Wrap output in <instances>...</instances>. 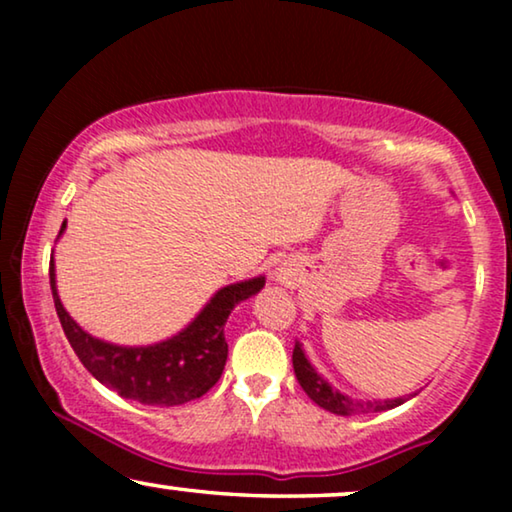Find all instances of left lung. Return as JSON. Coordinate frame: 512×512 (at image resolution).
Listing matches in <instances>:
<instances>
[{"mask_svg": "<svg viewBox=\"0 0 512 512\" xmlns=\"http://www.w3.org/2000/svg\"><path fill=\"white\" fill-rule=\"evenodd\" d=\"M293 370H296V377L305 394L310 396L319 408L333 412V415H368V412L391 410L396 408V405L405 403V398H394V401H352V398L342 396L340 391H335L331 384L310 366V361L305 359V352L300 349L298 342L296 347H293Z\"/></svg>", "mask_w": 512, "mask_h": 512, "instance_id": "obj_1", "label": "left lung"}]
</instances>
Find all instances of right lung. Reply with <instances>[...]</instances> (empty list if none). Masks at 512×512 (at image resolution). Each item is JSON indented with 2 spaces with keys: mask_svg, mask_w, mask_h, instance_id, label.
I'll return each instance as SVG.
<instances>
[{
  "mask_svg": "<svg viewBox=\"0 0 512 512\" xmlns=\"http://www.w3.org/2000/svg\"><path fill=\"white\" fill-rule=\"evenodd\" d=\"M62 230L65 223L60 233ZM48 275H51L53 303L62 331L88 373L114 389L118 396L144 405H167V408L200 398L219 382L228 359L223 324L240 300L254 296L265 284L263 277H256L221 289L198 314V319L172 340L151 347H116L90 338L65 312L55 289L53 261Z\"/></svg>",
  "mask_w": 512,
  "mask_h": 512,
  "instance_id": "add662e5",
  "label": "right lung"
}]
</instances>
